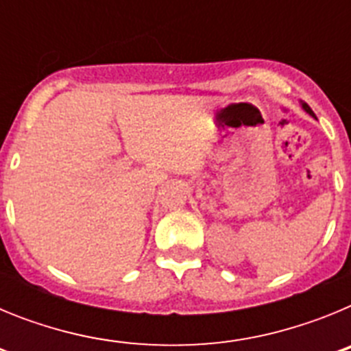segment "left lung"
<instances>
[{"label":"left lung","instance_id":"1","mask_svg":"<svg viewBox=\"0 0 351 351\" xmlns=\"http://www.w3.org/2000/svg\"><path fill=\"white\" fill-rule=\"evenodd\" d=\"M302 108H304V110H306V112L309 114V116H313V117H315V112H313V110H311V107H309L308 104H302Z\"/></svg>","mask_w":351,"mask_h":351}]
</instances>
